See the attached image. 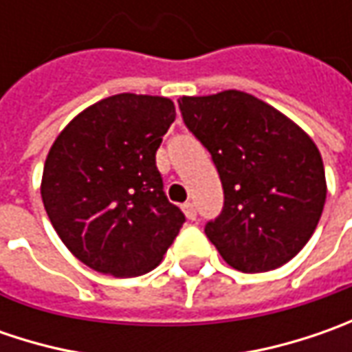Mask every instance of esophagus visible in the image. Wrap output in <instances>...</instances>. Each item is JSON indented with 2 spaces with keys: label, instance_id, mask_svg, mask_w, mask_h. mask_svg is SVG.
Listing matches in <instances>:
<instances>
[{
  "label": "esophagus",
  "instance_id": "esophagus-1",
  "mask_svg": "<svg viewBox=\"0 0 352 352\" xmlns=\"http://www.w3.org/2000/svg\"><path fill=\"white\" fill-rule=\"evenodd\" d=\"M182 211H184V213H186V217H188V219H192V221H194V219H196V217H197L196 206H194L192 201H186V204H184V206H182Z\"/></svg>",
  "mask_w": 352,
  "mask_h": 352
}]
</instances>
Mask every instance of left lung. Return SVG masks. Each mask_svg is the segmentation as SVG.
Instances as JSON below:
<instances>
[{"label":"left lung","mask_w":352,"mask_h":352,"mask_svg":"<svg viewBox=\"0 0 352 352\" xmlns=\"http://www.w3.org/2000/svg\"><path fill=\"white\" fill-rule=\"evenodd\" d=\"M178 105L223 184V211L206 235L225 263L268 272L292 261L314 235L327 196L316 142L247 91L182 96Z\"/></svg>","instance_id":"8db88e82"}]
</instances>
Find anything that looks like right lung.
Returning a JSON list of instances; mask_svg holds the SVG:
<instances>
[{"mask_svg":"<svg viewBox=\"0 0 352 352\" xmlns=\"http://www.w3.org/2000/svg\"><path fill=\"white\" fill-rule=\"evenodd\" d=\"M176 119L168 98L117 94L86 107L47 155L41 196L78 261L116 278L156 268L186 221L162 192L156 151Z\"/></svg>","mask_w":352,"mask_h":352,"instance_id":"right-lung-1","label":"right lung"}]
</instances>
